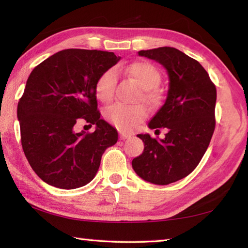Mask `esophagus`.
Returning a JSON list of instances; mask_svg holds the SVG:
<instances>
[{"label": "esophagus", "mask_w": 248, "mask_h": 248, "mask_svg": "<svg viewBox=\"0 0 248 248\" xmlns=\"http://www.w3.org/2000/svg\"><path fill=\"white\" fill-rule=\"evenodd\" d=\"M132 134L131 133H128V132H120V139L121 140H125V139H129V138H131Z\"/></svg>", "instance_id": "obj_1"}]
</instances>
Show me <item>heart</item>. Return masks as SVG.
I'll return each mask as SVG.
<instances>
[{
  "mask_svg": "<svg viewBox=\"0 0 248 248\" xmlns=\"http://www.w3.org/2000/svg\"><path fill=\"white\" fill-rule=\"evenodd\" d=\"M124 72L132 78L142 89V97L149 103L156 104L161 99V94L157 90V85L161 82L156 66L148 61H137L127 66L119 65L117 68H109L99 75L95 83V94L99 100L104 103L110 102L114 97V92L117 83L118 73ZM148 115V109L143 104L125 105L116 103L107 107L104 111V117L116 128L121 130H129L137 124L143 120Z\"/></svg>",
  "mask_w": 248,
  "mask_h": 248,
  "instance_id": "1",
  "label": "heart"
}]
</instances>
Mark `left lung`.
<instances>
[{
  "instance_id": "left-lung-1",
  "label": "left lung",
  "mask_w": 248,
  "mask_h": 248,
  "mask_svg": "<svg viewBox=\"0 0 248 248\" xmlns=\"http://www.w3.org/2000/svg\"><path fill=\"white\" fill-rule=\"evenodd\" d=\"M139 56L157 61L167 70L170 89L165 104L149 128L166 129L164 139L138 134L143 153L132 159L142 179L169 185L189 175L207 151L216 128V85L198 61L171 47L141 50Z\"/></svg>"
}]
</instances>
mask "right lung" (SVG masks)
Segmentation results:
<instances>
[{
  "label": "right lung",
  "instance_id": "obj_1",
  "mask_svg": "<svg viewBox=\"0 0 248 248\" xmlns=\"http://www.w3.org/2000/svg\"><path fill=\"white\" fill-rule=\"evenodd\" d=\"M120 60L114 52L65 49L31 71L17 105L20 140L33 171L48 185L75 189L89 184L118 132L100 118L96 79ZM79 119L94 133L74 132Z\"/></svg>",
  "mask_w": 248,
  "mask_h": 248
}]
</instances>
